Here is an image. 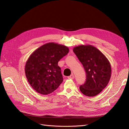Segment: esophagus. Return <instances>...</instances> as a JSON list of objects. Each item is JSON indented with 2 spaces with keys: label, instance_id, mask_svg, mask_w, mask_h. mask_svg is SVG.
Masks as SVG:
<instances>
[{
  "label": "esophagus",
  "instance_id": "1",
  "mask_svg": "<svg viewBox=\"0 0 129 129\" xmlns=\"http://www.w3.org/2000/svg\"><path fill=\"white\" fill-rule=\"evenodd\" d=\"M68 79H73L74 78V76L73 74H72V75H71L69 76H68Z\"/></svg>",
  "mask_w": 129,
  "mask_h": 129
}]
</instances>
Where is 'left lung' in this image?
<instances>
[{"label":"left lung","mask_w":129,"mask_h":129,"mask_svg":"<svg viewBox=\"0 0 129 129\" xmlns=\"http://www.w3.org/2000/svg\"><path fill=\"white\" fill-rule=\"evenodd\" d=\"M86 72V81L80 87L87 96L97 95L107 87L111 75V67L107 57L95 47L79 45L73 48Z\"/></svg>","instance_id":"8db88e82"}]
</instances>
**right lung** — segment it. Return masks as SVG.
Masks as SVG:
<instances>
[{
    "label": "right lung",
    "mask_w": 129,
    "mask_h": 129,
    "mask_svg": "<svg viewBox=\"0 0 129 129\" xmlns=\"http://www.w3.org/2000/svg\"><path fill=\"white\" fill-rule=\"evenodd\" d=\"M68 47L55 42L43 45L30 54L25 72L28 83L37 92L48 95L63 81L58 62L69 52Z\"/></svg>",
    "instance_id": "right-lung-1"
}]
</instances>
